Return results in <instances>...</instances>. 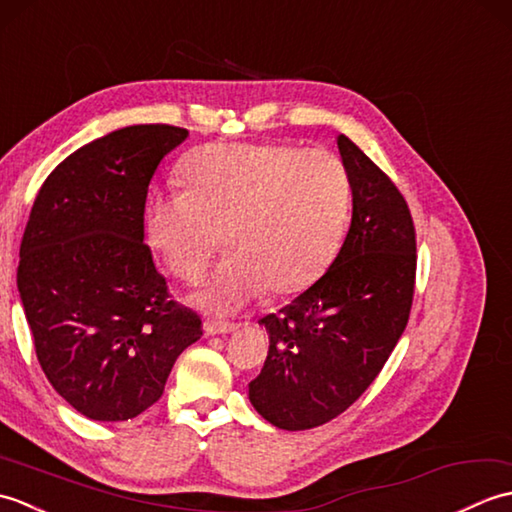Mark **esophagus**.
I'll list each match as a JSON object with an SVG mask.
<instances>
[{"label": "esophagus", "instance_id": "esophagus-1", "mask_svg": "<svg viewBox=\"0 0 512 512\" xmlns=\"http://www.w3.org/2000/svg\"><path fill=\"white\" fill-rule=\"evenodd\" d=\"M204 332H206V336L233 334V332H237V325L235 323H222V321H206L204 323Z\"/></svg>", "mask_w": 512, "mask_h": 512}]
</instances>
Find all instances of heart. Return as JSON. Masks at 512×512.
<instances>
[{
  "instance_id": "heart-1",
  "label": "heart",
  "mask_w": 512,
  "mask_h": 512,
  "mask_svg": "<svg viewBox=\"0 0 512 512\" xmlns=\"http://www.w3.org/2000/svg\"><path fill=\"white\" fill-rule=\"evenodd\" d=\"M187 189H154L145 204L149 244L180 279H195L224 242L233 253L193 299L228 314L262 295L306 290L334 262L352 206L345 162L328 149L215 143L180 169Z\"/></svg>"
}]
</instances>
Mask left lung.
<instances>
[{
	"instance_id": "obj_1",
	"label": "left lung",
	"mask_w": 512,
	"mask_h": 512,
	"mask_svg": "<svg viewBox=\"0 0 512 512\" xmlns=\"http://www.w3.org/2000/svg\"><path fill=\"white\" fill-rule=\"evenodd\" d=\"M336 143L352 180L350 231L319 281L259 319L270 347L248 398L286 431L319 427L361 398L407 328L416 284L405 198L350 138Z\"/></svg>"
}]
</instances>
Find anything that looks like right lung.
<instances>
[{"instance_id": "right-lung-1", "label": "right lung", "mask_w": 512, "mask_h": 512, "mask_svg": "<svg viewBox=\"0 0 512 512\" xmlns=\"http://www.w3.org/2000/svg\"><path fill=\"white\" fill-rule=\"evenodd\" d=\"M187 136L173 125L116 129L57 165L32 204L21 306L43 374L85 418L121 422L149 409L202 336L143 242L149 182Z\"/></svg>"}]
</instances>
